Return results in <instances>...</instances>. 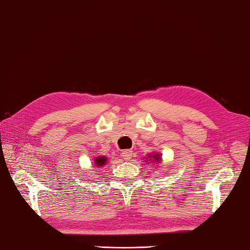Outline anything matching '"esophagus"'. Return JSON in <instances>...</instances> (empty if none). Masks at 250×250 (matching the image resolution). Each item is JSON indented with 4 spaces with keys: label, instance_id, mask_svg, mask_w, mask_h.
<instances>
[{
    "label": "esophagus",
    "instance_id": "obj_1",
    "mask_svg": "<svg viewBox=\"0 0 250 250\" xmlns=\"http://www.w3.org/2000/svg\"><path fill=\"white\" fill-rule=\"evenodd\" d=\"M131 155H132V151L130 150H125L123 153H122V157H123L125 161H129L131 159Z\"/></svg>",
    "mask_w": 250,
    "mask_h": 250
}]
</instances>
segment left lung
Instances as JSON below:
<instances>
[{"label":"left lung","mask_w":250,"mask_h":250,"mask_svg":"<svg viewBox=\"0 0 250 250\" xmlns=\"http://www.w3.org/2000/svg\"><path fill=\"white\" fill-rule=\"evenodd\" d=\"M147 159H149V162L150 163H156V164H160V163L162 162V156H161V153H150L149 155H147ZM147 159H146V161L145 162H147Z\"/></svg>","instance_id":"obj_1"}]
</instances>
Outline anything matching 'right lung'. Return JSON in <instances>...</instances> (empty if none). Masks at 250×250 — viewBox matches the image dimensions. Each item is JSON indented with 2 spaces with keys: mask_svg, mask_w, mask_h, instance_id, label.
I'll list each match as a JSON object with an SVG mask.
<instances>
[{
  "mask_svg": "<svg viewBox=\"0 0 250 250\" xmlns=\"http://www.w3.org/2000/svg\"><path fill=\"white\" fill-rule=\"evenodd\" d=\"M106 163H108V159H106V156L104 155H99V156H96L94 159V163L93 165L95 167H104Z\"/></svg>",
  "mask_w": 250,
  "mask_h": 250,
  "instance_id": "right-lung-1",
  "label": "right lung"
}]
</instances>
